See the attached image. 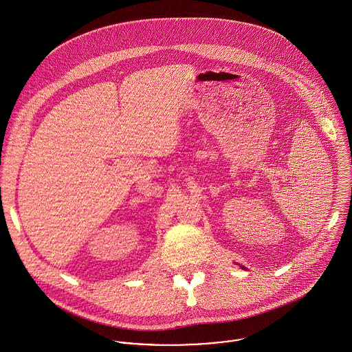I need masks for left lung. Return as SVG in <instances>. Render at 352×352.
Here are the masks:
<instances>
[{
    "label": "left lung",
    "mask_w": 352,
    "mask_h": 352,
    "mask_svg": "<svg viewBox=\"0 0 352 352\" xmlns=\"http://www.w3.org/2000/svg\"><path fill=\"white\" fill-rule=\"evenodd\" d=\"M241 267H242V269H245V266H241Z\"/></svg>",
    "instance_id": "1"
}]
</instances>
